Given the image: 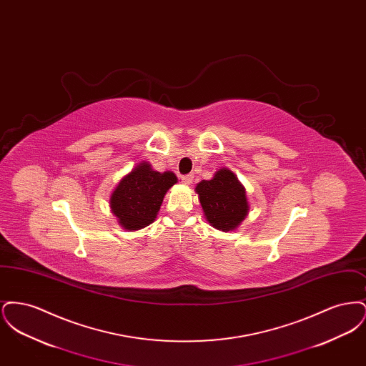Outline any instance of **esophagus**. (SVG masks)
Instances as JSON below:
<instances>
[{"label": "esophagus", "mask_w": 366, "mask_h": 366, "mask_svg": "<svg viewBox=\"0 0 366 366\" xmlns=\"http://www.w3.org/2000/svg\"><path fill=\"white\" fill-rule=\"evenodd\" d=\"M192 181H193V175L192 174L184 175V177H182V182H184L185 185H191Z\"/></svg>", "instance_id": "34e87169"}]
</instances>
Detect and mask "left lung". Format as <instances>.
<instances>
[{
	"label": "left lung",
	"mask_w": 366,
	"mask_h": 366,
	"mask_svg": "<svg viewBox=\"0 0 366 366\" xmlns=\"http://www.w3.org/2000/svg\"><path fill=\"white\" fill-rule=\"evenodd\" d=\"M206 219L218 230H234L248 214L245 189L234 173L219 169L214 177L196 185Z\"/></svg>",
	"instance_id": "obj_1"
}]
</instances>
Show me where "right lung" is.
Returning a JSON list of instances; mask_svg holds the SVG:
<instances>
[{
  "label": "right lung",
  "instance_id": "obj_1",
  "mask_svg": "<svg viewBox=\"0 0 366 366\" xmlns=\"http://www.w3.org/2000/svg\"><path fill=\"white\" fill-rule=\"evenodd\" d=\"M177 184L172 172L159 173L142 162L119 181L109 199V206L121 227L133 232L151 225L167 191Z\"/></svg>",
  "mask_w": 366,
  "mask_h": 366
}]
</instances>
